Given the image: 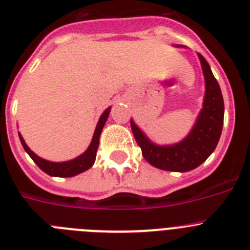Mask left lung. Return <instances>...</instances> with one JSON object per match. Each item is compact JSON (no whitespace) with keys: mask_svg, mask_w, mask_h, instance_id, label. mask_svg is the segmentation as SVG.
Instances as JSON below:
<instances>
[{"mask_svg":"<svg viewBox=\"0 0 250 250\" xmlns=\"http://www.w3.org/2000/svg\"><path fill=\"white\" fill-rule=\"evenodd\" d=\"M205 79L203 109L189 135L178 144L156 145L130 120L132 134L145 160L152 167L167 171L185 173L203 164L215 150L224 121V101L219 83L214 77L207 60L198 54Z\"/></svg>","mask_w":250,"mask_h":250,"instance_id":"8db88e82","label":"left lung"}]
</instances>
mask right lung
Wrapping results in <instances>:
<instances>
[{
  "mask_svg": "<svg viewBox=\"0 0 250 250\" xmlns=\"http://www.w3.org/2000/svg\"><path fill=\"white\" fill-rule=\"evenodd\" d=\"M110 110H111V107H107L100 116V120H99L98 125H96L94 136H92L91 144L87 147V150H86L83 154H81L80 156L72 159V160L62 161V163H54V161L45 160V159L37 156L36 154L26 145L25 140H23V138L21 136V134H19L20 140H21V144L22 146H23V149H25V151L27 152L28 155L31 156V159L36 163L37 167L42 170V171H45L46 174H48V175L51 176L71 178V176L83 173V171H86L87 169H90V167H92V164L95 163L96 151H98L99 147V139H100V134L101 131H103L104 125H105L106 120L109 118Z\"/></svg>",
  "mask_w": 250,
  "mask_h": 250,
  "instance_id": "right-lung-1",
  "label": "right lung"
}]
</instances>
